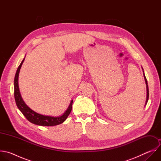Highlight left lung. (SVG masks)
Masks as SVG:
<instances>
[{
	"label": "left lung",
	"mask_w": 161,
	"mask_h": 161,
	"mask_svg": "<svg viewBox=\"0 0 161 161\" xmlns=\"http://www.w3.org/2000/svg\"><path fill=\"white\" fill-rule=\"evenodd\" d=\"M143 75H144V78H145V82H146V85H147V101H146V104L147 103V102H148V97H149V91H148V83H147V79H146V77H145V74L143 73Z\"/></svg>",
	"instance_id": "1"
}]
</instances>
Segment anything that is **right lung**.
Returning a JSON list of instances; mask_svg holds the SVG:
<instances>
[{
	"label": "right lung",
	"mask_w": 161,
	"mask_h": 161,
	"mask_svg": "<svg viewBox=\"0 0 161 161\" xmlns=\"http://www.w3.org/2000/svg\"><path fill=\"white\" fill-rule=\"evenodd\" d=\"M25 58L22 60L20 65L18 67V69L16 71L15 77H14V99L16 101V104L18 109L20 110V111L23 113V114L25 117V118L31 123L41 125V126H54L58 124H60L63 123L69 114H70L71 110H72V104L73 101L72 100L69 106L67 109L65 111V112L60 117H50V116H45L42 115V114H39L35 111H34L32 109H31L30 108H29L24 101H23L21 94L19 93V86H18V76H19V73L20 71V69L21 67V65L24 62Z\"/></svg>",
	"instance_id": "right-lung-1"
}]
</instances>
